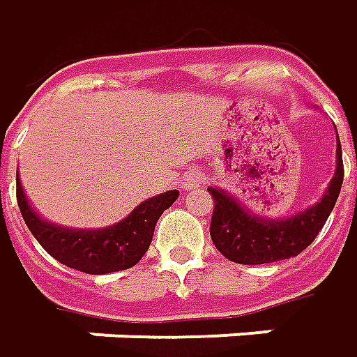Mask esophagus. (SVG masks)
<instances>
[{"label":"esophagus","instance_id":"esophagus-1","mask_svg":"<svg viewBox=\"0 0 357 357\" xmlns=\"http://www.w3.org/2000/svg\"><path fill=\"white\" fill-rule=\"evenodd\" d=\"M204 184V176L198 173V171H188V173L183 176V188L184 190H192V188H198Z\"/></svg>","mask_w":357,"mask_h":357}]
</instances>
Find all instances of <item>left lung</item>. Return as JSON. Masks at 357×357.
Wrapping results in <instances>:
<instances>
[{"mask_svg":"<svg viewBox=\"0 0 357 357\" xmlns=\"http://www.w3.org/2000/svg\"><path fill=\"white\" fill-rule=\"evenodd\" d=\"M336 129V128H334ZM344 181L342 145L336 131V169L320 200L287 218H265L253 214L228 190L208 186L214 198L210 236L216 250L229 261L241 265H263L291 259L314 241L326 224L340 195Z\"/></svg>","mask_w":357,"mask_h":357,"instance_id":"obj_1","label":"left lung"}]
</instances>
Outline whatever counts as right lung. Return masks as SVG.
<instances>
[{
  "label": "right lung",
  "mask_w": 357,
  "mask_h": 357,
  "mask_svg": "<svg viewBox=\"0 0 357 357\" xmlns=\"http://www.w3.org/2000/svg\"><path fill=\"white\" fill-rule=\"evenodd\" d=\"M176 198L178 190L151 196L107 228H64L45 220L31 206L17 176V204L35 240L56 261L88 275L116 273L139 263L149 250L157 220L167 208L173 206Z\"/></svg>",
  "instance_id": "1"
}]
</instances>
